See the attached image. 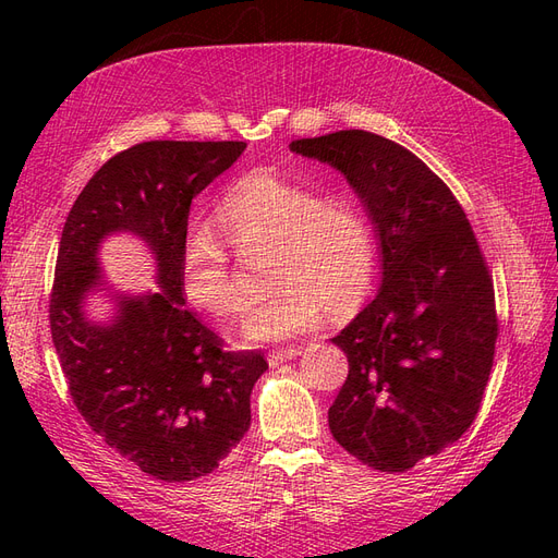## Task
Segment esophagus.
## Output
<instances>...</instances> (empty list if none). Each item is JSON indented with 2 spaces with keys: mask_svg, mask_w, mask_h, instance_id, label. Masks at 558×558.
<instances>
[{
  "mask_svg": "<svg viewBox=\"0 0 558 558\" xmlns=\"http://www.w3.org/2000/svg\"><path fill=\"white\" fill-rule=\"evenodd\" d=\"M300 356V347H281V349H272L267 353L269 365H279L283 361H291Z\"/></svg>",
  "mask_w": 558,
  "mask_h": 558,
  "instance_id": "1",
  "label": "esophagus"
}]
</instances>
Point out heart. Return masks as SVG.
Returning <instances> with one entry per match:
<instances>
[{"label":"heart","mask_w":558,"mask_h":558,"mask_svg":"<svg viewBox=\"0 0 558 558\" xmlns=\"http://www.w3.org/2000/svg\"><path fill=\"white\" fill-rule=\"evenodd\" d=\"M214 223L240 251L269 246L275 291L244 318L251 342L291 340L312 330L320 312L347 316L367 295L377 269V240L351 195H320L275 170L234 181L214 207ZM181 286L199 312L232 316L244 310L226 242L197 228L181 251Z\"/></svg>","instance_id":"b5f03b06"}]
</instances>
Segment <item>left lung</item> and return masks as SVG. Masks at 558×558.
Listing matches in <instances>:
<instances>
[{
	"label": "left lung",
	"mask_w": 558,
	"mask_h": 558,
	"mask_svg": "<svg viewBox=\"0 0 558 558\" xmlns=\"http://www.w3.org/2000/svg\"><path fill=\"white\" fill-rule=\"evenodd\" d=\"M356 189L381 240L377 298L332 337L349 375L328 426L351 456L402 472L459 440L492 375L494 279L459 199L408 148L365 130L298 140Z\"/></svg>",
	"instance_id": "left-lung-1"
}]
</instances>
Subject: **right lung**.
Wrapping results in <instances>:
<instances>
[{
  "label": "right lung",
  "instance_id": "right-lung-1",
  "mask_svg": "<svg viewBox=\"0 0 558 558\" xmlns=\"http://www.w3.org/2000/svg\"><path fill=\"white\" fill-rule=\"evenodd\" d=\"M244 142H142L109 158L62 228L48 300L50 335L70 396L90 430L146 475L191 482L218 468L251 426L260 351H230L185 305L181 251L193 197L242 156ZM130 229L159 258L163 291L122 301L111 329L80 300L98 280L96 244Z\"/></svg>",
  "mask_w": 558,
  "mask_h": 558
}]
</instances>
